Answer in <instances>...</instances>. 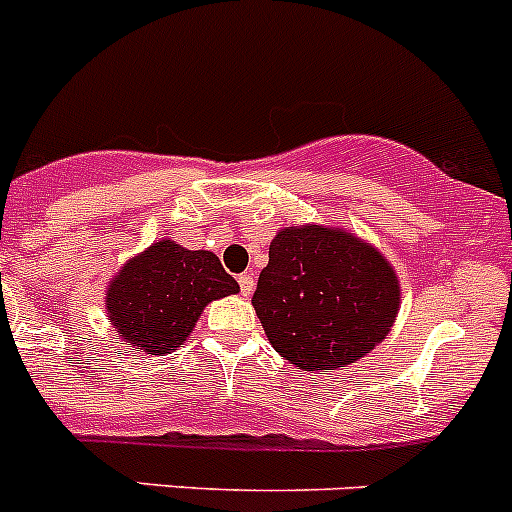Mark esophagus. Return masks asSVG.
I'll return each mask as SVG.
<instances>
[{"label":"esophagus","instance_id":"1","mask_svg":"<svg viewBox=\"0 0 512 512\" xmlns=\"http://www.w3.org/2000/svg\"><path fill=\"white\" fill-rule=\"evenodd\" d=\"M240 290L242 295H252V290H255V278H252L250 272H245V275H240Z\"/></svg>","mask_w":512,"mask_h":512}]
</instances>
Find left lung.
I'll use <instances>...</instances> for the list:
<instances>
[{"label":"left lung","mask_w":512,"mask_h":512,"mask_svg":"<svg viewBox=\"0 0 512 512\" xmlns=\"http://www.w3.org/2000/svg\"><path fill=\"white\" fill-rule=\"evenodd\" d=\"M399 305L394 265L371 242L318 222L278 229L252 295L272 348L310 374L369 356Z\"/></svg>","instance_id":"left-lung-1"}]
</instances>
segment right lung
Listing matches in <instances>:
<instances>
[{
    "label": "right lung",
    "mask_w": 512,
    "mask_h": 512,
    "mask_svg": "<svg viewBox=\"0 0 512 512\" xmlns=\"http://www.w3.org/2000/svg\"><path fill=\"white\" fill-rule=\"evenodd\" d=\"M240 293L219 257L156 240L123 262L105 288V313L133 351L166 356L186 343L212 300Z\"/></svg>",
    "instance_id": "1"
}]
</instances>
